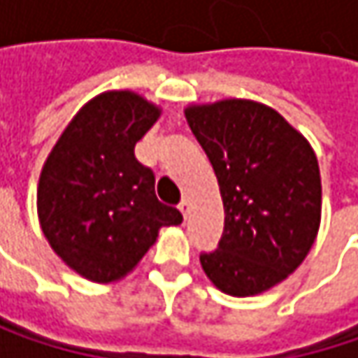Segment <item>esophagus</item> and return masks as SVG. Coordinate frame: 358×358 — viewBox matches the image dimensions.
Instances as JSON below:
<instances>
[{"instance_id":"esophagus-1","label":"esophagus","mask_w":358,"mask_h":358,"mask_svg":"<svg viewBox=\"0 0 358 358\" xmlns=\"http://www.w3.org/2000/svg\"><path fill=\"white\" fill-rule=\"evenodd\" d=\"M178 209H180V213L186 217V215H188V211H190V201H188V199H182V201H180Z\"/></svg>"}]
</instances>
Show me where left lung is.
Segmentation results:
<instances>
[{
	"instance_id": "1",
	"label": "left lung",
	"mask_w": 358,
	"mask_h": 358,
	"mask_svg": "<svg viewBox=\"0 0 358 358\" xmlns=\"http://www.w3.org/2000/svg\"><path fill=\"white\" fill-rule=\"evenodd\" d=\"M224 201L217 249L201 252L207 278L226 294L252 296L292 273L322 220V178L307 138L275 109L247 99L186 108Z\"/></svg>"
}]
</instances>
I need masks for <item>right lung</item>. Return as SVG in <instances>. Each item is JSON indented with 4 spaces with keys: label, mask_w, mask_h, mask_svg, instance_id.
I'll use <instances>...</instances> for the list:
<instances>
[{
    "label": "right lung",
    "mask_w": 358,
    "mask_h": 358,
    "mask_svg": "<svg viewBox=\"0 0 358 358\" xmlns=\"http://www.w3.org/2000/svg\"><path fill=\"white\" fill-rule=\"evenodd\" d=\"M162 109L132 91H108L72 117L51 149L36 188L45 238L91 282L124 278L182 213L155 196V174L134 145Z\"/></svg>",
    "instance_id": "right-lung-1"
}]
</instances>
